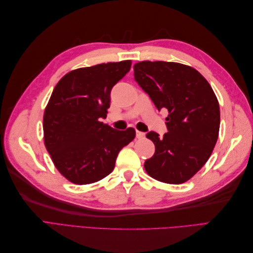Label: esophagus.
I'll use <instances>...</instances> for the list:
<instances>
[{"mask_svg":"<svg viewBox=\"0 0 253 253\" xmlns=\"http://www.w3.org/2000/svg\"><path fill=\"white\" fill-rule=\"evenodd\" d=\"M144 133H142V132H139V131H137L136 132V137H137V138H138V139H142L143 138V137H144Z\"/></svg>","mask_w":253,"mask_h":253,"instance_id":"obj_1","label":"esophagus"}]
</instances>
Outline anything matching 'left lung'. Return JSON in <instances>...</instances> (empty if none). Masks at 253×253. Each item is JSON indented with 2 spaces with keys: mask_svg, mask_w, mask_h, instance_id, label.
<instances>
[{
  "mask_svg": "<svg viewBox=\"0 0 253 253\" xmlns=\"http://www.w3.org/2000/svg\"><path fill=\"white\" fill-rule=\"evenodd\" d=\"M135 80L158 111L167 109L168 133L147 134L155 154L144 163L158 181L179 183L193 177L212 154L219 132V104L204 76L177 62L141 61L134 65Z\"/></svg>",
  "mask_w": 253,
  "mask_h": 253,
  "instance_id": "obj_1",
  "label": "left lung"
}]
</instances>
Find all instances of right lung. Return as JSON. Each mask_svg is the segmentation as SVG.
I'll use <instances>...</instances> for the list:
<instances>
[{"label":"right lung","mask_w":253,"mask_h":253,"mask_svg":"<svg viewBox=\"0 0 253 253\" xmlns=\"http://www.w3.org/2000/svg\"><path fill=\"white\" fill-rule=\"evenodd\" d=\"M131 60L81 67L67 73L52 90L43 116L44 144L53 165L76 185L101 180L115 168L119 151L136 136L100 121L111 90L126 76Z\"/></svg>","instance_id":"1"}]
</instances>
